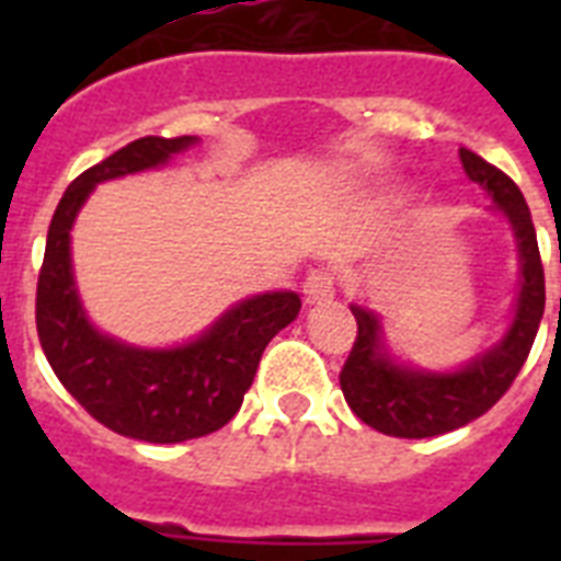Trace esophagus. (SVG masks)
Returning a JSON list of instances; mask_svg holds the SVG:
<instances>
[{"label":"esophagus","mask_w":561,"mask_h":561,"mask_svg":"<svg viewBox=\"0 0 561 561\" xmlns=\"http://www.w3.org/2000/svg\"><path fill=\"white\" fill-rule=\"evenodd\" d=\"M334 294V276L332 271H311L302 282V297H306L308 306H314V302H323V299H332Z\"/></svg>","instance_id":"34e87169"}]
</instances>
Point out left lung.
<instances>
[{
  "instance_id": "left-lung-1",
  "label": "left lung",
  "mask_w": 561,
  "mask_h": 561,
  "mask_svg": "<svg viewBox=\"0 0 561 561\" xmlns=\"http://www.w3.org/2000/svg\"><path fill=\"white\" fill-rule=\"evenodd\" d=\"M460 162L471 183L486 188L497 209L513 224L522 250V294L504 341L451 375L396 367L381 346V334H378L381 329L375 314L352 306V314L358 320V334L341 369V390L360 422L399 439L448 434L483 416L489 408H495L497 399L513 387L522 373L545 314V267H541L530 206L524 201L522 188L504 171L469 148H460Z\"/></svg>"
}]
</instances>
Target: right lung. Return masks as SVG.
I'll return each instance as SVG.
<instances>
[{"instance_id":"1","label":"right lung","mask_w":561,"mask_h":561,"mask_svg":"<svg viewBox=\"0 0 561 561\" xmlns=\"http://www.w3.org/2000/svg\"><path fill=\"white\" fill-rule=\"evenodd\" d=\"M192 136H142L69 183L48 227L37 279V337L72 399L110 431L145 443H186L236 416L264 346L299 314L297 294H262L220 317L188 346L134 350L87 323L69 264L72 220L101 180L153 169L188 148Z\"/></svg>"}]
</instances>
